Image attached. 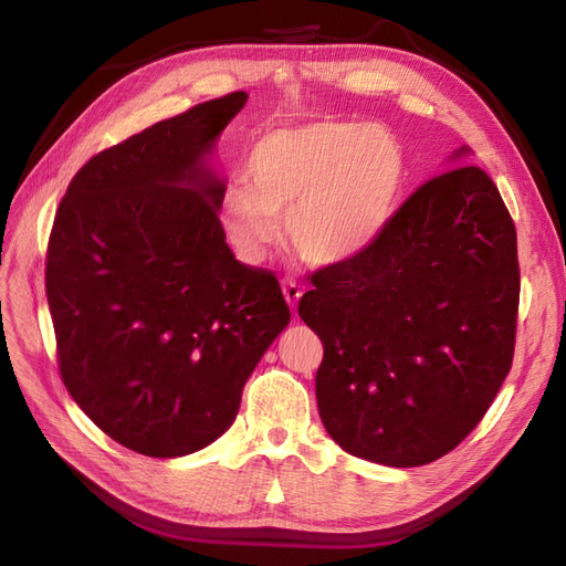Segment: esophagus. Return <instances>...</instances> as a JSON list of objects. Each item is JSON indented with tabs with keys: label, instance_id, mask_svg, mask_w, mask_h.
<instances>
[{
	"label": "esophagus",
	"instance_id": "1",
	"mask_svg": "<svg viewBox=\"0 0 566 566\" xmlns=\"http://www.w3.org/2000/svg\"><path fill=\"white\" fill-rule=\"evenodd\" d=\"M283 295H285V302L290 304V310L295 312V306H297V302L302 297V287L295 281H285L283 283Z\"/></svg>",
	"mask_w": 566,
	"mask_h": 566
}]
</instances>
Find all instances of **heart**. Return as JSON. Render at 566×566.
Returning a JSON list of instances; mask_svg holds the SVG:
<instances>
[{
    "instance_id": "1",
    "label": "heart",
    "mask_w": 566,
    "mask_h": 566,
    "mask_svg": "<svg viewBox=\"0 0 566 566\" xmlns=\"http://www.w3.org/2000/svg\"><path fill=\"white\" fill-rule=\"evenodd\" d=\"M250 179L221 196V221L235 252L260 262L279 238L318 266L347 262L375 243L406 179L401 146L380 127L316 119L269 132L250 156Z\"/></svg>"
}]
</instances>
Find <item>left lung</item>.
Masks as SVG:
<instances>
[{"label": "left lung", "instance_id": "obj_1", "mask_svg": "<svg viewBox=\"0 0 566 566\" xmlns=\"http://www.w3.org/2000/svg\"><path fill=\"white\" fill-rule=\"evenodd\" d=\"M462 146L453 158H462ZM318 413L347 453L418 468L453 451L512 366L517 231L474 165L424 181L361 254L312 276Z\"/></svg>", "mask_w": 566, "mask_h": 566}]
</instances>
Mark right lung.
Segmentation results:
<instances>
[{"label": "right lung", "instance_id": "obj_1", "mask_svg": "<svg viewBox=\"0 0 566 566\" xmlns=\"http://www.w3.org/2000/svg\"><path fill=\"white\" fill-rule=\"evenodd\" d=\"M245 101H205L96 153L51 227L61 380L98 430L142 455H186L224 434L290 323L276 276L227 245V186L205 167Z\"/></svg>", "mask_w": 566, "mask_h": 566}]
</instances>
